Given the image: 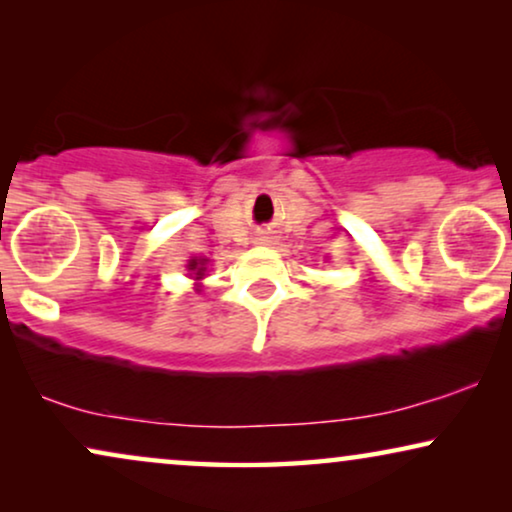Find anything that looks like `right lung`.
I'll return each mask as SVG.
<instances>
[{
  "mask_svg": "<svg viewBox=\"0 0 512 512\" xmlns=\"http://www.w3.org/2000/svg\"><path fill=\"white\" fill-rule=\"evenodd\" d=\"M205 265H207V258H191V261H188V270L193 272L195 275V279H202L205 277Z\"/></svg>",
  "mask_w": 512,
  "mask_h": 512,
  "instance_id": "right-lung-1",
  "label": "right lung"
}]
</instances>
